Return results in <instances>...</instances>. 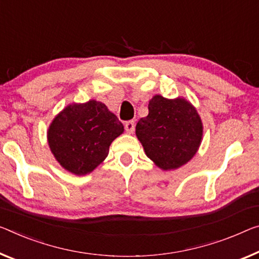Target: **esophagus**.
Masks as SVG:
<instances>
[{
	"instance_id": "obj_1",
	"label": "esophagus",
	"mask_w": 259,
	"mask_h": 259,
	"mask_svg": "<svg viewBox=\"0 0 259 259\" xmlns=\"http://www.w3.org/2000/svg\"><path fill=\"white\" fill-rule=\"evenodd\" d=\"M134 128H135V125H134V121L133 120H130L127 121L125 124V130L127 133H133L134 132Z\"/></svg>"
}]
</instances>
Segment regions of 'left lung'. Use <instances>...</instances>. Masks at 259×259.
I'll return each instance as SVG.
<instances>
[{"instance_id": "obj_1", "label": "left lung", "mask_w": 259, "mask_h": 259, "mask_svg": "<svg viewBox=\"0 0 259 259\" xmlns=\"http://www.w3.org/2000/svg\"><path fill=\"white\" fill-rule=\"evenodd\" d=\"M148 110V116L135 127L147 156L162 170L186 164L196 155L202 138V122L196 107L184 98L156 95L149 101Z\"/></svg>"}]
</instances>
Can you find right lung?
Wrapping results in <instances>:
<instances>
[{
    "mask_svg": "<svg viewBox=\"0 0 259 259\" xmlns=\"http://www.w3.org/2000/svg\"><path fill=\"white\" fill-rule=\"evenodd\" d=\"M122 132L124 126L116 114L91 99L65 107L50 125L47 140L62 168L82 176L105 160L110 145Z\"/></svg>",
    "mask_w": 259,
    "mask_h": 259,
    "instance_id": "add662e5",
    "label": "right lung"
}]
</instances>
